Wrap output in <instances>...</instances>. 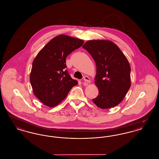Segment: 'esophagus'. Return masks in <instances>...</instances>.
I'll return each instance as SVG.
<instances>
[{
  "label": "esophagus",
  "instance_id": "1",
  "mask_svg": "<svg viewBox=\"0 0 159 159\" xmlns=\"http://www.w3.org/2000/svg\"><path fill=\"white\" fill-rule=\"evenodd\" d=\"M83 80H84V81L86 83H89L91 82V79H90V78H89L88 76H84Z\"/></svg>",
  "mask_w": 159,
  "mask_h": 159
}]
</instances>
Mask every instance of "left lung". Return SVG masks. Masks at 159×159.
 I'll use <instances>...</instances> for the list:
<instances>
[{"instance_id": "1", "label": "left lung", "mask_w": 159, "mask_h": 159, "mask_svg": "<svg viewBox=\"0 0 159 159\" xmlns=\"http://www.w3.org/2000/svg\"><path fill=\"white\" fill-rule=\"evenodd\" d=\"M82 47L91 54L97 66L95 83L99 94L92 99L93 102L102 109L117 106L131 84L128 59L120 48L110 40H88Z\"/></svg>"}]
</instances>
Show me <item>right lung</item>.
I'll use <instances>...</instances> for the list:
<instances>
[{"mask_svg":"<svg viewBox=\"0 0 159 159\" xmlns=\"http://www.w3.org/2000/svg\"><path fill=\"white\" fill-rule=\"evenodd\" d=\"M83 43V40L61 34L51 40L33 60L31 85L34 95L44 105L57 106L77 84L66 70V61L68 55Z\"/></svg>","mask_w":159,"mask_h":159,"instance_id":"add662e5","label":"right lung"}]
</instances>
